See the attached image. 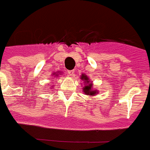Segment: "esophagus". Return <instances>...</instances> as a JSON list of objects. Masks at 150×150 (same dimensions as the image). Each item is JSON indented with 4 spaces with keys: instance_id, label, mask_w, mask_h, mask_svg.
Wrapping results in <instances>:
<instances>
[{
    "instance_id": "obj_1",
    "label": "esophagus",
    "mask_w": 150,
    "mask_h": 150,
    "mask_svg": "<svg viewBox=\"0 0 150 150\" xmlns=\"http://www.w3.org/2000/svg\"><path fill=\"white\" fill-rule=\"evenodd\" d=\"M67 73H68V75L72 76V75H74L75 73H74V70H69V71H67Z\"/></svg>"
}]
</instances>
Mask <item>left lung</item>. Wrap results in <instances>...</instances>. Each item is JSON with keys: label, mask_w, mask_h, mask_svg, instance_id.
I'll list each match as a JSON object with an SVG mask.
<instances>
[{"label": "left lung", "mask_w": 150, "mask_h": 150, "mask_svg": "<svg viewBox=\"0 0 150 150\" xmlns=\"http://www.w3.org/2000/svg\"><path fill=\"white\" fill-rule=\"evenodd\" d=\"M81 79H83L84 83H89V79L87 78V76L85 75H82L81 76ZM83 91L85 94H86L87 95H95L96 94V91H92V85L91 84H87L86 86H84Z\"/></svg>", "instance_id": "8db88e82"}]
</instances>
